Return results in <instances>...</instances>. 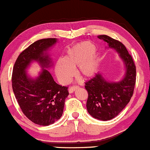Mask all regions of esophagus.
<instances>
[{"label": "esophagus", "instance_id": "obj_1", "mask_svg": "<svg viewBox=\"0 0 150 150\" xmlns=\"http://www.w3.org/2000/svg\"><path fill=\"white\" fill-rule=\"evenodd\" d=\"M78 87H79L78 85L71 86V87H70L69 89H68V91H69L70 93H73L74 91H75V89H77Z\"/></svg>", "mask_w": 150, "mask_h": 150}]
</instances>
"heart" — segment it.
I'll use <instances>...</instances> for the list:
<instances>
[{"label":"heart","mask_w":150,"mask_h":150,"mask_svg":"<svg viewBox=\"0 0 150 150\" xmlns=\"http://www.w3.org/2000/svg\"><path fill=\"white\" fill-rule=\"evenodd\" d=\"M96 46L89 41L81 42L68 50L64 58H60L55 65V72L63 84L70 81L75 75L74 69L77 68L80 77L89 78L94 76L97 70L99 59Z\"/></svg>","instance_id":"obj_1"}]
</instances>
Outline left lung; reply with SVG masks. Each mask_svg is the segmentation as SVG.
Instances as JSON below:
<instances>
[{
    "instance_id": "1",
    "label": "left lung",
    "mask_w": 150,
    "mask_h": 150,
    "mask_svg": "<svg viewBox=\"0 0 150 150\" xmlns=\"http://www.w3.org/2000/svg\"><path fill=\"white\" fill-rule=\"evenodd\" d=\"M98 38L116 50L126 69L125 77L118 82H108L101 74H96L85 82L88 92L87 111L97 119L108 120L118 116L131 99L136 82V67L124 44L107 35H99Z\"/></svg>"
}]
</instances>
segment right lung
<instances>
[{
  "mask_svg": "<svg viewBox=\"0 0 150 150\" xmlns=\"http://www.w3.org/2000/svg\"><path fill=\"white\" fill-rule=\"evenodd\" d=\"M56 38L34 42L19 55L12 75V87L22 113L35 124L49 125L62 116L68 87L58 85L47 70L43 69L37 79L27 76L25 69L32 61L43 68L51 66L46 51L56 42Z\"/></svg>",
  "mask_w": 150,
  "mask_h": 150,
  "instance_id": "obj_1",
  "label": "right lung"
}]
</instances>
